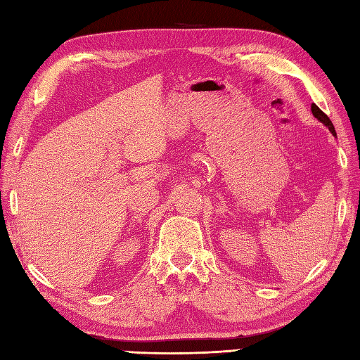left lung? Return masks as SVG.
I'll list each match as a JSON object with an SVG mask.
<instances>
[{"instance_id":"obj_1","label":"left lung","mask_w":360,"mask_h":360,"mask_svg":"<svg viewBox=\"0 0 360 360\" xmlns=\"http://www.w3.org/2000/svg\"><path fill=\"white\" fill-rule=\"evenodd\" d=\"M311 111H312V114H314V117H316L319 122H322V124H323V125H325L328 129H330L331 134H333L334 137H338V134H335V129H334L333 122L330 120V117H328L326 114H325L322 110L319 108L317 105L312 103V106H311Z\"/></svg>"}]
</instances>
